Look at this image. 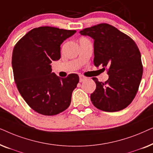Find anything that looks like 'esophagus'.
<instances>
[{"mask_svg":"<svg viewBox=\"0 0 153 153\" xmlns=\"http://www.w3.org/2000/svg\"><path fill=\"white\" fill-rule=\"evenodd\" d=\"M86 79V77L83 76V75H79V81H80V82H83V81H84Z\"/></svg>","mask_w":153,"mask_h":153,"instance_id":"obj_1","label":"esophagus"}]
</instances>
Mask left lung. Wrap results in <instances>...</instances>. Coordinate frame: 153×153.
Wrapping results in <instances>:
<instances>
[{"label": "left lung", "mask_w": 153, "mask_h": 153, "mask_svg": "<svg viewBox=\"0 0 153 153\" xmlns=\"http://www.w3.org/2000/svg\"><path fill=\"white\" fill-rule=\"evenodd\" d=\"M79 33L94 39L95 65H101L104 70L107 68V81L103 83L93 78L96 89L91 95L92 103L104 111L124 109L137 95L143 74L141 53L137 44L108 24L84 28Z\"/></svg>", "instance_id": "left-lung-1"}]
</instances>
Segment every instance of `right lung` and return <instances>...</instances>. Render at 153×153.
Here are the masks:
<instances>
[{"label": "right lung", "instance_id": "add662e5", "mask_svg": "<svg viewBox=\"0 0 153 153\" xmlns=\"http://www.w3.org/2000/svg\"><path fill=\"white\" fill-rule=\"evenodd\" d=\"M75 30L41 26L29 31L17 42L12 65L18 91L38 114L54 116L70 105L72 93L79 81L76 74L60 78L51 72L53 60L60 58V45Z\"/></svg>", "mask_w": 153, "mask_h": 153}]
</instances>
